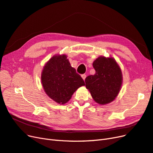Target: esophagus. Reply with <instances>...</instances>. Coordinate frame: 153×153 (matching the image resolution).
<instances>
[{
  "instance_id": "34e87169",
  "label": "esophagus",
  "mask_w": 153,
  "mask_h": 153,
  "mask_svg": "<svg viewBox=\"0 0 153 153\" xmlns=\"http://www.w3.org/2000/svg\"><path fill=\"white\" fill-rule=\"evenodd\" d=\"M81 77H82V78L83 79V80H85V79H86V74H82V75H81Z\"/></svg>"
}]
</instances>
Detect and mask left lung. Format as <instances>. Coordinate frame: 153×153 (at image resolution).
I'll use <instances>...</instances> for the list:
<instances>
[{"mask_svg":"<svg viewBox=\"0 0 153 153\" xmlns=\"http://www.w3.org/2000/svg\"><path fill=\"white\" fill-rule=\"evenodd\" d=\"M93 66L95 74L86 77V87L97 103L107 104L120 91L123 82L121 68L113 58L102 56L93 62Z\"/></svg>","mask_w":153,"mask_h":153,"instance_id":"obj_1","label":"left lung"}]
</instances>
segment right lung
<instances>
[{
    "label": "right lung",
    "instance_id": "obj_1",
    "mask_svg": "<svg viewBox=\"0 0 153 153\" xmlns=\"http://www.w3.org/2000/svg\"><path fill=\"white\" fill-rule=\"evenodd\" d=\"M44 91L56 103L64 104L69 100L85 81L71 67L65 55H55L44 65L41 74Z\"/></svg>",
    "mask_w": 153,
    "mask_h": 153
}]
</instances>
